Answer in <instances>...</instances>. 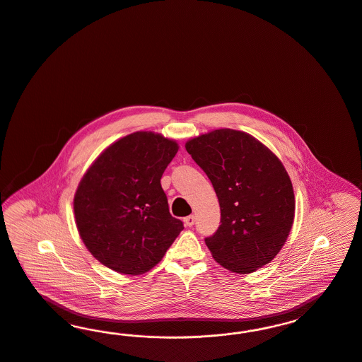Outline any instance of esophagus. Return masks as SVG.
Masks as SVG:
<instances>
[{"mask_svg":"<svg viewBox=\"0 0 362 362\" xmlns=\"http://www.w3.org/2000/svg\"><path fill=\"white\" fill-rule=\"evenodd\" d=\"M185 223H186V226H192L195 223V216H188L185 218Z\"/></svg>","mask_w":362,"mask_h":362,"instance_id":"esophagus-1","label":"esophagus"}]
</instances>
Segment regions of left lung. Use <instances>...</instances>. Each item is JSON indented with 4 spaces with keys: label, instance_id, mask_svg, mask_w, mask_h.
<instances>
[{
    "label": "left lung",
    "instance_id": "1",
    "mask_svg": "<svg viewBox=\"0 0 362 362\" xmlns=\"http://www.w3.org/2000/svg\"><path fill=\"white\" fill-rule=\"evenodd\" d=\"M221 207L217 232L204 238L214 260L250 274L275 259L295 216V197L281 161L245 132L217 129L187 141Z\"/></svg>",
    "mask_w": 362,
    "mask_h": 362
}]
</instances>
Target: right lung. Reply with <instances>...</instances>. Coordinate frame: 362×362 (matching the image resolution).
Masks as SVG:
<instances>
[{
	"mask_svg": "<svg viewBox=\"0 0 362 362\" xmlns=\"http://www.w3.org/2000/svg\"><path fill=\"white\" fill-rule=\"evenodd\" d=\"M176 152L174 140L136 132L106 148L81 180L74 198L76 228L107 268L145 274L183 230L160 183Z\"/></svg>",
	"mask_w": 362,
	"mask_h": 362,
	"instance_id": "1",
	"label": "right lung"
}]
</instances>
